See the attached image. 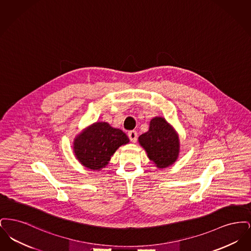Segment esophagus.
I'll use <instances>...</instances> for the list:
<instances>
[{
  "mask_svg": "<svg viewBox=\"0 0 251 251\" xmlns=\"http://www.w3.org/2000/svg\"><path fill=\"white\" fill-rule=\"evenodd\" d=\"M128 136L132 143H135L137 140V132L135 131H131L128 132Z\"/></svg>",
  "mask_w": 251,
  "mask_h": 251,
  "instance_id": "obj_1",
  "label": "esophagus"
}]
</instances>
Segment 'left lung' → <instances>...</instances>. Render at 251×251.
<instances>
[{
  "instance_id": "8db88e82",
  "label": "left lung",
  "mask_w": 251,
  "mask_h": 251,
  "mask_svg": "<svg viewBox=\"0 0 251 251\" xmlns=\"http://www.w3.org/2000/svg\"><path fill=\"white\" fill-rule=\"evenodd\" d=\"M138 142L157 168L170 167L179 158V134L163 117L151 120L149 131L138 137Z\"/></svg>"
}]
</instances>
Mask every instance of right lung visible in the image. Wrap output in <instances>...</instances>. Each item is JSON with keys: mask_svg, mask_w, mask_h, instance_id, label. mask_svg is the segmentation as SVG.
<instances>
[{"mask_svg": "<svg viewBox=\"0 0 251 251\" xmlns=\"http://www.w3.org/2000/svg\"><path fill=\"white\" fill-rule=\"evenodd\" d=\"M130 142L123 131L104 121H97L78 133L73 141V152L78 162L91 170H101L122 145Z\"/></svg>", "mask_w": 251, "mask_h": 251, "instance_id": "right-lung-1", "label": "right lung"}]
</instances>
